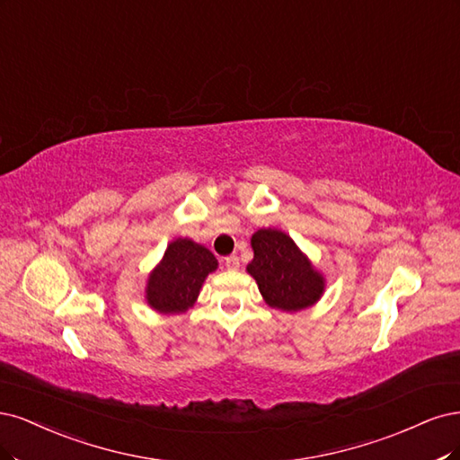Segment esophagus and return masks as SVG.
<instances>
[{
  "instance_id": "esophagus-1",
  "label": "esophagus",
  "mask_w": 460,
  "mask_h": 460,
  "mask_svg": "<svg viewBox=\"0 0 460 460\" xmlns=\"http://www.w3.org/2000/svg\"><path fill=\"white\" fill-rule=\"evenodd\" d=\"M224 263H226L227 270H236V268H239V265H241L239 256H236V254H231V256L224 258Z\"/></svg>"
}]
</instances>
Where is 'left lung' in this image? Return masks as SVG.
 <instances>
[{
  "mask_svg": "<svg viewBox=\"0 0 460 460\" xmlns=\"http://www.w3.org/2000/svg\"><path fill=\"white\" fill-rule=\"evenodd\" d=\"M254 260L248 273L256 279L261 296L271 307L300 311L319 300L324 283L311 268L288 234L277 229H260L252 234Z\"/></svg>",
  "mask_w": 460,
  "mask_h": 460,
  "instance_id": "obj_1",
  "label": "left lung"
}]
</instances>
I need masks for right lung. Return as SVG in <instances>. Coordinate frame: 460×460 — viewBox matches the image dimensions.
Returning <instances> with one entry per match:
<instances>
[{
	"label": "right lung",
	"instance_id": "right-lung-1",
	"mask_svg": "<svg viewBox=\"0 0 460 460\" xmlns=\"http://www.w3.org/2000/svg\"><path fill=\"white\" fill-rule=\"evenodd\" d=\"M216 268L217 260L208 248L189 239H177L151 273L146 300L162 314H180L195 304L206 275Z\"/></svg>",
	"mask_w": 460,
	"mask_h": 460
}]
</instances>
